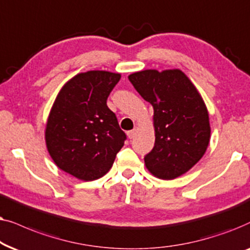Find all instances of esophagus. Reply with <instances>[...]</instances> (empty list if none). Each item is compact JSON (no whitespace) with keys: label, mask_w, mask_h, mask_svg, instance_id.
<instances>
[{"label":"esophagus","mask_w":250,"mask_h":250,"mask_svg":"<svg viewBox=\"0 0 250 250\" xmlns=\"http://www.w3.org/2000/svg\"><path fill=\"white\" fill-rule=\"evenodd\" d=\"M127 135H128V137L130 138V139H132L136 136V129H132V130H130V131H128L127 132Z\"/></svg>","instance_id":"1"}]
</instances>
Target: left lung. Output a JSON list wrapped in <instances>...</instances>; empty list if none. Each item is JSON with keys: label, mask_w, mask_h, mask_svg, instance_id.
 <instances>
[{"label": "left lung", "mask_w": 250, "mask_h": 250, "mask_svg": "<svg viewBox=\"0 0 250 250\" xmlns=\"http://www.w3.org/2000/svg\"><path fill=\"white\" fill-rule=\"evenodd\" d=\"M154 109V147L144 158L147 170L161 179L188 172L206 153L210 141L207 106L181 69H145L128 76Z\"/></svg>", "instance_id": "obj_1"}]
</instances>
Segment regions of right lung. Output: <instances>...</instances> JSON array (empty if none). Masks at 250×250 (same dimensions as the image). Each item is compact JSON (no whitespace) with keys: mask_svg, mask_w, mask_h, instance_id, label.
Returning <instances> with one entry per match:
<instances>
[{"mask_svg":"<svg viewBox=\"0 0 250 250\" xmlns=\"http://www.w3.org/2000/svg\"><path fill=\"white\" fill-rule=\"evenodd\" d=\"M121 74L107 71L79 73L62 85L45 125V144L62 171L81 181L108 172L125 134L106 101Z\"/></svg>","mask_w":250,"mask_h":250,"instance_id":"add662e5","label":"right lung"}]
</instances>
